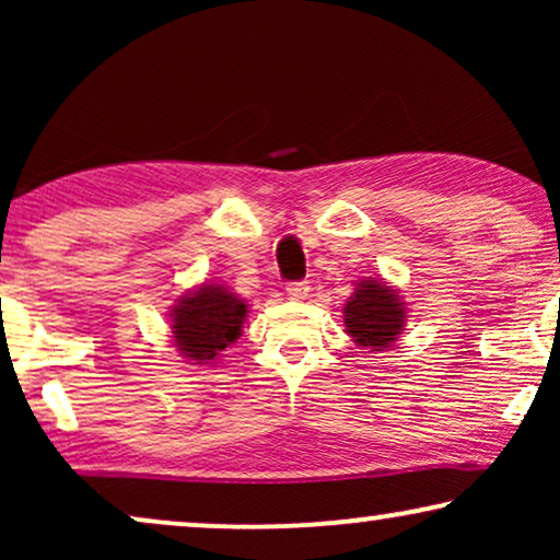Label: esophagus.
I'll use <instances>...</instances> for the list:
<instances>
[{"label":"esophagus","instance_id":"obj_1","mask_svg":"<svg viewBox=\"0 0 560 560\" xmlns=\"http://www.w3.org/2000/svg\"><path fill=\"white\" fill-rule=\"evenodd\" d=\"M285 290H288L290 301H305L311 293V285H308V280H295V282H288Z\"/></svg>","mask_w":560,"mask_h":560}]
</instances>
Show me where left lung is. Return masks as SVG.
Here are the masks:
<instances>
[{"mask_svg":"<svg viewBox=\"0 0 560 560\" xmlns=\"http://www.w3.org/2000/svg\"><path fill=\"white\" fill-rule=\"evenodd\" d=\"M347 334L359 347L382 351L400 336L405 326V303L385 282L362 280L343 308Z\"/></svg>","mask_w":560,"mask_h":560,"instance_id":"left-lung-1","label":"left lung"}]
</instances>
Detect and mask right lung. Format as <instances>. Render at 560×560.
Segmentation results:
<instances>
[{"instance_id":"obj_1","label":"right lung","mask_w":560,"mask_h":560,"mask_svg":"<svg viewBox=\"0 0 560 560\" xmlns=\"http://www.w3.org/2000/svg\"><path fill=\"white\" fill-rule=\"evenodd\" d=\"M173 341L194 364H211L234 343L247 318V303L221 285H201L173 308Z\"/></svg>"}]
</instances>
